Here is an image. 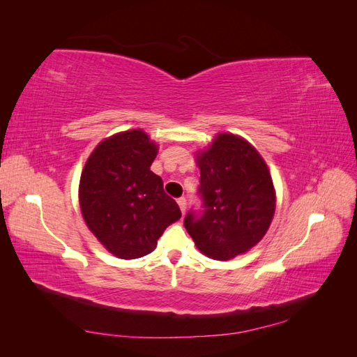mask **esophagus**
Here are the masks:
<instances>
[{"label":"esophagus","instance_id":"obj_1","mask_svg":"<svg viewBox=\"0 0 357 357\" xmlns=\"http://www.w3.org/2000/svg\"><path fill=\"white\" fill-rule=\"evenodd\" d=\"M177 204H178V207H180V210H181V213H185L186 211V205H188V201H186V198H178L177 199Z\"/></svg>","mask_w":357,"mask_h":357}]
</instances>
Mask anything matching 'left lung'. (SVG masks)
<instances>
[{
	"label": "left lung",
	"mask_w": 357,
	"mask_h": 357,
	"mask_svg": "<svg viewBox=\"0 0 357 357\" xmlns=\"http://www.w3.org/2000/svg\"><path fill=\"white\" fill-rule=\"evenodd\" d=\"M197 160L204 210H190L185 228L201 253L228 261L266 234L275 211L273 178L257 150L234 134H219Z\"/></svg>",
	"instance_id": "8db88e82"
}]
</instances>
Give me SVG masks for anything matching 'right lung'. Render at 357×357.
Listing matches in <instances>:
<instances>
[{"mask_svg":"<svg viewBox=\"0 0 357 357\" xmlns=\"http://www.w3.org/2000/svg\"><path fill=\"white\" fill-rule=\"evenodd\" d=\"M158 146L142 129L104 139L82 171L79 199L83 219L114 256L137 259L152 253L159 236L181 218L177 202L150 165Z\"/></svg>","mask_w":357,"mask_h":357,"instance_id":"1","label":"right lung"}]
</instances>
